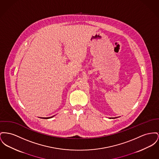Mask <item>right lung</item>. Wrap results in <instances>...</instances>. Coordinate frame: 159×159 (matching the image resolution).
Wrapping results in <instances>:
<instances>
[{"instance_id":"add662e5","label":"right lung","mask_w":159,"mask_h":159,"mask_svg":"<svg viewBox=\"0 0 159 159\" xmlns=\"http://www.w3.org/2000/svg\"><path fill=\"white\" fill-rule=\"evenodd\" d=\"M52 118V117H48V118H45V119H48V118Z\"/></svg>"}]
</instances>
